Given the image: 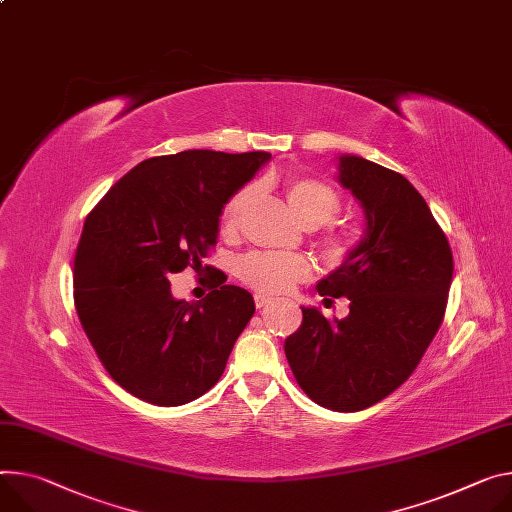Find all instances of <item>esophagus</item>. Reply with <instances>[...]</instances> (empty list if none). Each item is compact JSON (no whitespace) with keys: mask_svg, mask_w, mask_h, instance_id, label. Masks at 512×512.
Listing matches in <instances>:
<instances>
[{"mask_svg":"<svg viewBox=\"0 0 512 512\" xmlns=\"http://www.w3.org/2000/svg\"><path fill=\"white\" fill-rule=\"evenodd\" d=\"M271 304V298H267V296H263V294H255V306L257 308H265V306H269Z\"/></svg>","mask_w":512,"mask_h":512,"instance_id":"esophagus-1","label":"esophagus"}]
</instances>
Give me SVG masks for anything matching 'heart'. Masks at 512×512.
I'll return each instance as SVG.
<instances>
[{"mask_svg": "<svg viewBox=\"0 0 512 512\" xmlns=\"http://www.w3.org/2000/svg\"><path fill=\"white\" fill-rule=\"evenodd\" d=\"M255 190L251 185L232 194L220 210V232L235 235L241 220L253 200ZM286 200L294 216L308 228L331 222L341 212V196L333 185L316 177H292L286 183ZM322 255L329 263H345L355 247L357 237L343 228H329L320 237ZM237 275L243 284L263 296H280L292 290V286L312 277V263L302 255L253 251L239 259Z\"/></svg>", "mask_w": 512, "mask_h": 512, "instance_id": "b5f03b06", "label": "heart"}]
</instances>
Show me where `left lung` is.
<instances>
[{
    "label": "left lung",
    "mask_w": 512,
    "mask_h": 512,
    "mask_svg": "<svg viewBox=\"0 0 512 512\" xmlns=\"http://www.w3.org/2000/svg\"><path fill=\"white\" fill-rule=\"evenodd\" d=\"M339 181L365 210L367 230L353 255L318 284L349 298V316L302 308L286 357L316 404L363 410L400 388L421 363L447 308L453 255L443 228L412 183L378 163L345 155Z\"/></svg>",
    "instance_id": "left-lung-1"
}]
</instances>
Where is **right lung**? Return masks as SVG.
<instances>
[{"instance_id": "add662e5", "label": "right lung", "mask_w": 512, "mask_h": 512, "mask_svg": "<svg viewBox=\"0 0 512 512\" xmlns=\"http://www.w3.org/2000/svg\"><path fill=\"white\" fill-rule=\"evenodd\" d=\"M269 153L183 151L128 171L85 218L73 259L81 327L110 378L157 406H181L222 376L235 341L255 314L253 296L224 286L202 303L175 301L168 275L216 245L224 202L269 161Z\"/></svg>"}]
</instances>
